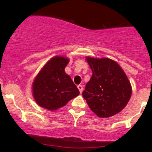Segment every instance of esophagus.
Listing matches in <instances>:
<instances>
[{"mask_svg": "<svg viewBox=\"0 0 152 152\" xmlns=\"http://www.w3.org/2000/svg\"><path fill=\"white\" fill-rule=\"evenodd\" d=\"M78 89H79V92H80V93H82V91H83V87H82V85H78Z\"/></svg>", "mask_w": 152, "mask_h": 152, "instance_id": "34e87169", "label": "esophagus"}]
</instances>
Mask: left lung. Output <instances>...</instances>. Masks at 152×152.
<instances>
[{
	"mask_svg": "<svg viewBox=\"0 0 152 152\" xmlns=\"http://www.w3.org/2000/svg\"><path fill=\"white\" fill-rule=\"evenodd\" d=\"M93 75L82 93L90 110L100 118L117 114L126 107L132 87L120 65L108 58L87 57Z\"/></svg>",
	"mask_w": 152,
	"mask_h": 152,
	"instance_id": "left-lung-1",
	"label": "left lung"
}]
</instances>
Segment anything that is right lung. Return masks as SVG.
<instances>
[{"instance_id":"add662e5","label":"right lung","mask_w":152,"mask_h":152,"mask_svg":"<svg viewBox=\"0 0 152 152\" xmlns=\"http://www.w3.org/2000/svg\"><path fill=\"white\" fill-rule=\"evenodd\" d=\"M69 59L62 56L50 59L35 78L33 95L40 107L56 110L79 95L77 87L65 72Z\"/></svg>"}]
</instances>
